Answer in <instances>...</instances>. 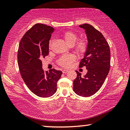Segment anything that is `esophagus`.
<instances>
[{"instance_id": "obj_1", "label": "esophagus", "mask_w": 130, "mask_h": 130, "mask_svg": "<svg viewBox=\"0 0 130 130\" xmlns=\"http://www.w3.org/2000/svg\"><path fill=\"white\" fill-rule=\"evenodd\" d=\"M68 72V70H66V69H63V70H62V73H64V74L67 73Z\"/></svg>"}]
</instances>
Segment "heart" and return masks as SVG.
Listing matches in <instances>:
<instances>
[{"mask_svg":"<svg viewBox=\"0 0 130 130\" xmlns=\"http://www.w3.org/2000/svg\"><path fill=\"white\" fill-rule=\"evenodd\" d=\"M63 39L67 45L73 46L77 39V35L71 31H68L62 35ZM52 40H50L49 43V48L51 47ZM88 47V42L85 39H80L74 44V50L77 54L81 56L85 54ZM75 60L74 57L72 54L63 56L57 61L58 64L63 68H69L71 66L72 62Z\"/></svg>","mask_w":130,"mask_h":130,"instance_id":"obj_1","label":"heart"}]
</instances>
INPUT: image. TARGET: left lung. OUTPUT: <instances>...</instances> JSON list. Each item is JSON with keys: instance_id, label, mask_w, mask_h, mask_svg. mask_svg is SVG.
<instances>
[{"instance_id": "obj_1", "label": "left lung", "mask_w": 130, "mask_h": 130, "mask_svg": "<svg viewBox=\"0 0 130 130\" xmlns=\"http://www.w3.org/2000/svg\"><path fill=\"white\" fill-rule=\"evenodd\" d=\"M84 28L88 38V47L79 67H86L87 74L81 77L76 71L73 91L79 96L88 97L96 93L102 87L109 73L110 49L108 43L101 32L89 24L79 26Z\"/></svg>"}]
</instances>
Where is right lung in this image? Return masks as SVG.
Listing matches in <instances>:
<instances>
[{
	"label": "right lung",
	"instance_id": "add662e5",
	"mask_svg": "<svg viewBox=\"0 0 130 130\" xmlns=\"http://www.w3.org/2000/svg\"><path fill=\"white\" fill-rule=\"evenodd\" d=\"M51 26L37 23L23 36L18 51V62L24 82L37 96L48 98L56 93L62 72L44 71L42 60L49 54V43L54 31Z\"/></svg>",
	"mask_w": 130,
	"mask_h": 130
}]
</instances>
